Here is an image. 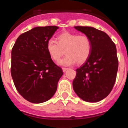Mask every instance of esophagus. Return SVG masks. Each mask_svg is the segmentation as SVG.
Returning <instances> with one entry per match:
<instances>
[{"mask_svg":"<svg viewBox=\"0 0 128 128\" xmlns=\"http://www.w3.org/2000/svg\"><path fill=\"white\" fill-rule=\"evenodd\" d=\"M68 70V68H62V71H63V72H65V71H66Z\"/></svg>","mask_w":128,"mask_h":128,"instance_id":"1","label":"esophagus"}]
</instances>
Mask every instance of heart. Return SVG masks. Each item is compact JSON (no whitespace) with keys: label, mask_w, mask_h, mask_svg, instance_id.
<instances>
[{"label":"heart","mask_w":128,"mask_h":128,"mask_svg":"<svg viewBox=\"0 0 128 128\" xmlns=\"http://www.w3.org/2000/svg\"><path fill=\"white\" fill-rule=\"evenodd\" d=\"M50 57L57 61L65 54L67 56L59 61L62 66H71L77 62L83 64L87 61L92 50V41L88 36L65 32L57 36V42L50 38L46 44Z\"/></svg>","instance_id":"1"}]
</instances>
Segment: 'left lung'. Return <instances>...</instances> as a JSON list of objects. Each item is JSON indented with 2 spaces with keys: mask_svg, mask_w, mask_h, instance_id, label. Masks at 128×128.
Listing matches in <instances>:
<instances>
[{
  "mask_svg": "<svg viewBox=\"0 0 128 128\" xmlns=\"http://www.w3.org/2000/svg\"><path fill=\"white\" fill-rule=\"evenodd\" d=\"M74 28L90 38L92 50L87 61L76 70L73 89L86 102H98L108 96L115 84L118 70L116 46L102 31L88 26Z\"/></svg>",
  "mask_w": 128,
  "mask_h": 128,
  "instance_id": "left-lung-1",
  "label": "left lung"
}]
</instances>
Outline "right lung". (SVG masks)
I'll use <instances>...</instances> for the list:
<instances>
[{"label": "right lung", "instance_id": "1", "mask_svg": "<svg viewBox=\"0 0 128 128\" xmlns=\"http://www.w3.org/2000/svg\"><path fill=\"white\" fill-rule=\"evenodd\" d=\"M58 28L35 27L20 35L12 49L10 72L14 85L20 95L32 103L51 98L63 74L46 49V42Z\"/></svg>", "mask_w": 128, "mask_h": 128}]
</instances>
